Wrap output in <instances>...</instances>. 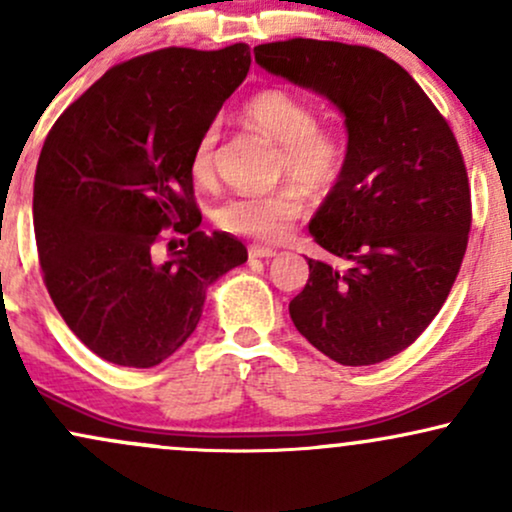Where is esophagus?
<instances>
[{
  "label": "esophagus",
  "instance_id": "1",
  "mask_svg": "<svg viewBox=\"0 0 512 512\" xmlns=\"http://www.w3.org/2000/svg\"><path fill=\"white\" fill-rule=\"evenodd\" d=\"M248 252L252 260H269V257L276 255V250L267 248V245H250Z\"/></svg>",
  "mask_w": 512,
  "mask_h": 512
}]
</instances>
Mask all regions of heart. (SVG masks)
<instances>
[{
	"mask_svg": "<svg viewBox=\"0 0 512 512\" xmlns=\"http://www.w3.org/2000/svg\"><path fill=\"white\" fill-rule=\"evenodd\" d=\"M245 122L279 144V175L291 178L313 197H327L344 178L349 144L334 122H320L315 108L301 93L284 86L255 91L240 108ZM219 125L211 122L197 137L190 156V173L199 185L214 178V154ZM305 214V195L296 185H284L267 195H236L216 209V226L228 233L257 240H279Z\"/></svg>",
	"mask_w": 512,
	"mask_h": 512,
	"instance_id": "obj_1",
	"label": "heart"
}]
</instances>
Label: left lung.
I'll list each match as a JSON object with an SVG mask.
<instances>
[{
	"mask_svg": "<svg viewBox=\"0 0 512 512\" xmlns=\"http://www.w3.org/2000/svg\"><path fill=\"white\" fill-rule=\"evenodd\" d=\"M255 62L313 88L349 129L344 178L310 221L344 269L308 257L289 303L296 330L342 366H370L419 339L455 284L472 195L455 134L407 69L366 45L291 38Z\"/></svg>",
	"mask_w": 512,
	"mask_h": 512,
	"instance_id": "8db88e82",
	"label": "left lung"
}]
</instances>
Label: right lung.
Listing matches in <instances>:
<instances>
[{"mask_svg": "<svg viewBox=\"0 0 512 512\" xmlns=\"http://www.w3.org/2000/svg\"><path fill=\"white\" fill-rule=\"evenodd\" d=\"M245 43L115 64L52 125L33 182L43 281L67 327L115 366L151 368L195 332L207 289L248 260L199 231L190 156L250 69ZM182 232L157 260L162 228Z\"/></svg>", "mask_w": 512, "mask_h": 512, "instance_id": "add662e5", "label": "right lung"}]
</instances>
